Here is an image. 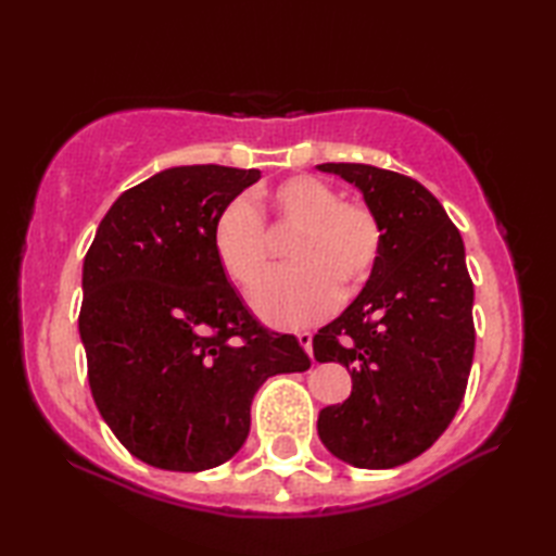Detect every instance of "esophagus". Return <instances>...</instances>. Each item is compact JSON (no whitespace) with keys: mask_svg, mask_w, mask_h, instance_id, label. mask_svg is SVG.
Wrapping results in <instances>:
<instances>
[{"mask_svg":"<svg viewBox=\"0 0 556 556\" xmlns=\"http://www.w3.org/2000/svg\"><path fill=\"white\" fill-rule=\"evenodd\" d=\"M299 344L305 349V353H308V356H313V334L311 332H301L299 334Z\"/></svg>","mask_w":556,"mask_h":556,"instance_id":"esophagus-1","label":"esophagus"}]
</instances>
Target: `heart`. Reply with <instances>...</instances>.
Returning a JSON list of instances; mask_svg holds the SVG:
<instances>
[{"instance_id": "b5f03b06", "label": "heart", "mask_w": 556, "mask_h": 556, "mask_svg": "<svg viewBox=\"0 0 556 556\" xmlns=\"http://www.w3.org/2000/svg\"><path fill=\"white\" fill-rule=\"evenodd\" d=\"M275 222L293 227L289 267L271 269L253 291V305L275 327H303L337 301V286L356 289L380 257L382 229L370 207L339 200L334 186L315 176H291L271 188L267 203ZM212 248L222 269L241 287L255 285L267 263L263 212L239 195L212 224Z\"/></svg>"}]
</instances>
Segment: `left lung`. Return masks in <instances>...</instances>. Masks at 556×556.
<instances>
[{"mask_svg":"<svg viewBox=\"0 0 556 556\" xmlns=\"http://www.w3.org/2000/svg\"><path fill=\"white\" fill-rule=\"evenodd\" d=\"M380 222V257L363 291L313 337L315 361L351 372V396L327 406L317 434L356 468H394L454 420L473 365V281L464 239L428 188L372 164L327 162Z\"/></svg>","mask_w":556,"mask_h":556,"instance_id":"1","label":"left lung"}]
</instances>
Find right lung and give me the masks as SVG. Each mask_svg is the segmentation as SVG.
Instances as JSON below:
<instances>
[{
	"mask_svg": "<svg viewBox=\"0 0 556 556\" xmlns=\"http://www.w3.org/2000/svg\"><path fill=\"white\" fill-rule=\"evenodd\" d=\"M257 179L219 164L164 169L114 200L83 260L90 392L148 466L224 464L251 430L260 384L311 368L296 337L248 313L212 248L219 210Z\"/></svg>",
	"mask_w": 556,
	"mask_h": 556,
	"instance_id": "1",
	"label": "right lung"
}]
</instances>
